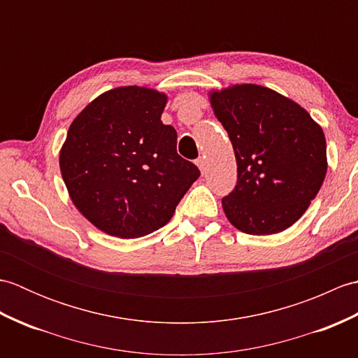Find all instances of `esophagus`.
<instances>
[{
    "label": "esophagus",
    "mask_w": 358,
    "mask_h": 358,
    "mask_svg": "<svg viewBox=\"0 0 358 358\" xmlns=\"http://www.w3.org/2000/svg\"><path fill=\"white\" fill-rule=\"evenodd\" d=\"M195 163H196V166H199V169L201 171V173H204V171H206V159L199 158Z\"/></svg>",
    "instance_id": "esophagus-1"
}]
</instances>
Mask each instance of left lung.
I'll return each instance as SVG.
<instances>
[{"mask_svg": "<svg viewBox=\"0 0 358 358\" xmlns=\"http://www.w3.org/2000/svg\"><path fill=\"white\" fill-rule=\"evenodd\" d=\"M209 101L237 159V185L222 200L227 220L252 235L291 227L328 171L322 126L291 98L258 85L210 90Z\"/></svg>", "mask_w": 358, "mask_h": 358, "instance_id": "obj_1", "label": "left lung"}]
</instances>
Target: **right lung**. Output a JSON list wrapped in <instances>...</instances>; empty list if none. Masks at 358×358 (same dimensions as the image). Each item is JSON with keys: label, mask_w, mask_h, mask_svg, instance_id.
Here are the masks:
<instances>
[{"label": "right lung", "mask_w": 358, "mask_h": 358, "mask_svg": "<svg viewBox=\"0 0 358 358\" xmlns=\"http://www.w3.org/2000/svg\"><path fill=\"white\" fill-rule=\"evenodd\" d=\"M167 95L121 86L96 96L67 131L59 171L72 203L98 229L138 238L163 227L200 171L163 124Z\"/></svg>", "instance_id": "1"}]
</instances>
